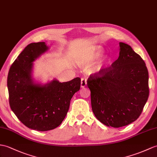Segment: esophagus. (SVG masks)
I'll return each instance as SVG.
<instances>
[{"label":"esophagus","mask_w":157,"mask_h":157,"mask_svg":"<svg viewBox=\"0 0 157 157\" xmlns=\"http://www.w3.org/2000/svg\"><path fill=\"white\" fill-rule=\"evenodd\" d=\"M87 85V79L86 78H82L81 79V87L82 88L85 87Z\"/></svg>","instance_id":"obj_1"}]
</instances>
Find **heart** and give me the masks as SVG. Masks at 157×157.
<instances>
[{"instance_id":"b5f03b06","label":"heart","mask_w":157,"mask_h":157,"mask_svg":"<svg viewBox=\"0 0 157 157\" xmlns=\"http://www.w3.org/2000/svg\"><path fill=\"white\" fill-rule=\"evenodd\" d=\"M103 55L102 51L100 48H97L93 52L89 53L86 57V59L83 62L82 65L83 67H88L92 66V65L96 63V62L99 60ZM109 63V59H105L103 61L98 63L95 66H94L91 69H90V71L92 74H98L103 70L104 67Z\"/></svg>"}]
</instances>
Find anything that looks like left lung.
Segmentation results:
<instances>
[{"label": "left lung", "instance_id": "1", "mask_svg": "<svg viewBox=\"0 0 157 157\" xmlns=\"http://www.w3.org/2000/svg\"><path fill=\"white\" fill-rule=\"evenodd\" d=\"M119 45L118 59L87 79L94 115L104 125L114 128L135 121L149 95L144 61L128 44Z\"/></svg>", "mask_w": 157, "mask_h": 157}]
</instances>
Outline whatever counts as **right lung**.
I'll list each match as a JSON object with an SVG mask.
<instances>
[{
    "label": "right lung",
    "mask_w": 157,
    "mask_h": 157,
    "mask_svg": "<svg viewBox=\"0 0 157 157\" xmlns=\"http://www.w3.org/2000/svg\"><path fill=\"white\" fill-rule=\"evenodd\" d=\"M48 49L45 42L28 45L12 64L7 78L12 111L24 125L38 131L61 124L81 84L79 78L63 83L54 79L45 84L35 81L33 62Z\"/></svg>",
    "instance_id": "1"
}]
</instances>
